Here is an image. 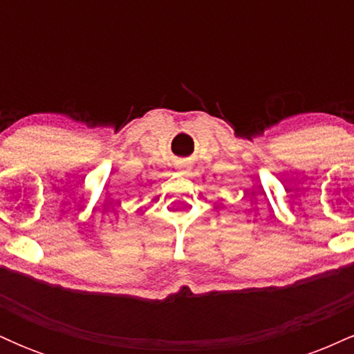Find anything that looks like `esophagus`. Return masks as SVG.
Listing matches in <instances>:
<instances>
[{
  "instance_id": "esophagus-1",
  "label": "esophagus",
  "mask_w": 354,
  "mask_h": 354,
  "mask_svg": "<svg viewBox=\"0 0 354 354\" xmlns=\"http://www.w3.org/2000/svg\"><path fill=\"white\" fill-rule=\"evenodd\" d=\"M183 168V166H180V169ZM181 173H185V169H181Z\"/></svg>"
}]
</instances>
